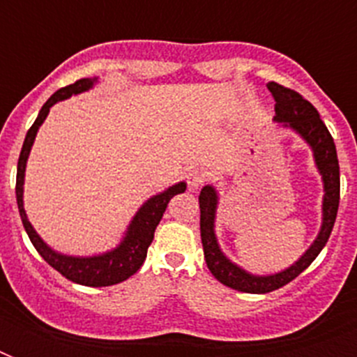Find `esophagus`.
Segmentation results:
<instances>
[{"instance_id": "esophagus-1", "label": "esophagus", "mask_w": 357, "mask_h": 357, "mask_svg": "<svg viewBox=\"0 0 357 357\" xmlns=\"http://www.w3.org/2000/svg\"><path fill=\"white\" fill-rule=\"evenodd\" d=\"M187 183H189V189H198L204 183V174L200 170H189L187 172Z\"/></svg>"}]
</instances>
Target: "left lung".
I'll list each match as a JSON object with an SVG mask.
<instances>
[{
    "label": "left lung",
    "instance_id": "obj_1",
    "mask_svg": "<svg viewBox=\"0 0 357 357\" xmlns=\"http://www.w3.org/2000/svg\"><path fill=\"white\" fill-rule=\"evenodd\" d=\"M266 86L276 100L274 122L282 128L294 131L311 148L317 172L321 174L322 179V222L315 241L310 244V248L305 250L298 259L294 261L293 265H289L287 268L280 272H274V274H252L246 268L234 263L220 248L217 231H215L218 190L213 185H206L202 189L200 198H198L200 200V234L207 268L224 285H228L235 291H241V293L252 294H265L274 291V289L283 287L285 283L293 282L300 272H304L315 261V257L326 246L330 234H332L333 222L337 217L339 189H341L337 150L333 144L332 135L321 120L319 111L307 100L300 96L298 92L278 85L274 81L266 83Z\"/></svg>",
    "mask_w": 357,
    "mask_h": 357
}]
</instances>
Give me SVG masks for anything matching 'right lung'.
I'll use <instances>...</instances> for the list:
<instances>
[{
	"label": "right lung",
	"mask_w": 357,
	"mask_h": 357,
	"mask_svg": "<svg viewBox=\"0 0 357 357\" xmlns=\"http://www.w3.org/2000/svg\"><path fill=\"white\" fill-rule=\"evenodd\" d=\"M98 83V77H86V79L75 81L74 85H68L57 91L44 105H42L40 113L36 116L35 123L31 126V129L25 135L24 146L20 151L18 159V170H16V202H18V211L22 217V224H24L25 231L29 235L31 243L36 248V252L44 257L47 265H52L57 272H61L64 278H68L70 282L79 283V285H86V287H107V285H114L123 280H128L129 276H133L135 272L139 271L148 254V246L153 241V234H155L157 224L161 222L162 213L167 211V206L170 198H174L179 192H185L187 183L179 181V183L168 187L162 192L150 196L148 200L139 207V211L135 213V217L131 218L128 229L123 231L120 243L114 248L102 252V254L92 255H68L61 254L57 250H53L50 244L36 234V229L33 228V224L27 218L24 207V183H25V167H27V159H29L31 148L35 142V137L38 133V129L46 120L50 109L55 103L68 100L70 96L81 94V92L91 91L92 86Z\"/></svg>",
	"instance_id": "right-lung-1"
}]
</instances>
